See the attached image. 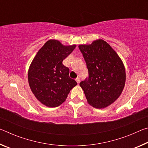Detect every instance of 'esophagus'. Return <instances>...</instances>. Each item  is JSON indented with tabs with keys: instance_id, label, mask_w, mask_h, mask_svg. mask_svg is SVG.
I'll return each instance as SVG.
<instances>
[{
	"instance_id": "esophagus-1",
	"label": "esophagus",
	"mask_w": 148,
	"mask_h": 148,
	"mask_svg": "<svg viewBox=\"0 0 148 148\" xmlns=\"http://www.w3.org/2000/svg\"><path fill=\"white\" fill-rule=\"evenodd\" d=\"M76 81L77 82V83L78 84L80 83V79L79 78V77H77V78H76Z\"/></svg>"
}]
</instances>
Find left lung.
<instances>
[{
	"label": "left lung",
	"mask_w": 148,
	"mask_h": 148,
	"mask_svg": "<svg viewBox=\"0 0 148 148\" xmlns=\"http://www.w3.org/2000/svg\"><path fill=\"white\" fill-rule=\"evenodd\" d=\"M78 47L89 72V77L79 84L87 102L96 108L108 106L123 90L126 79L123 63L112 47L102 39Z\"/></svg>",
	"instance_id": "obj_1"
}]
</instances>
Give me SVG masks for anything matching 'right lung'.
Returning a JSON list of instances; mask_svg holds the SVG:
<instances>
[{"label": "right lung", "instance_id": "add662e5", "mask_svg": "<svg viewBox=\"0 0 148 148\" xmlns=\"http://www.w3.org/2000/svg\"><path fill=\"white\" fill-rule=\"evenodd\" d=\"M75 47L76 45L65 46L56 40H49L32 60L28 72L29 84L36 98L45 106H59L77 85L69 76V69L62 64Z\"/></svg>", "mask_w": 148, "mask_h": 148}]
</instances>
